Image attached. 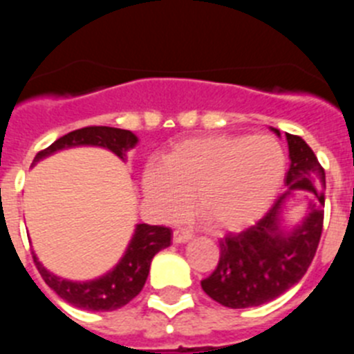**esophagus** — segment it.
I'll return each mask as SVG.
<instances>
[{
    "label": "esophagus",
    "mask_w": 354,
    "mask_h": 354,
    "mask_svg": "<svg viewBox=\"0 0 354 354\" xmlns=\"http://www.w3.org/2000/svg\"><path fill=\"white\" fill-rule=\"evenodd\" d=\"M192 239V232H188L185 229H176L173 232V241L174 243L181 244V243H188V241Z\"/></svg>",
    "instance_id": "34e87169"
}]
</instances>
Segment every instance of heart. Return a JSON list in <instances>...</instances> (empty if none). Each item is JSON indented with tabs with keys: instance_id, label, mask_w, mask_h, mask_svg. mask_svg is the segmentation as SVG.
Returning <instances> with one entry per match:
<instances>
[{
	"instance_id": "heart-1",
	"label": "heart",
	"mask_w": 354,
	"mask_h": 354,
	"mask_svg": "<svg viewBox=\"0 0 354 354\" xmlns=\"http://www.w3.org/2000/svg\"><path fill=\"white\" fill-rule=\"evenodd\" d=\"M286 155L272 136H207L174 145L162 167L143 174L148 199L178 216L194 209L213 229L237 230L259 220L281 188Z\"/></svg>"
}]
</instances>
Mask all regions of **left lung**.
Returning <instances> with one entry per match:
<instances>
[{
	"label": "left lung",
	"instance_id": "1",
	"mask_svg": "<svg viewBox=\"0 0 354 354\" xmlns=\"http://www.w3.org/2000/svg\"><path fill=\"white\" fill-rule=\"evenodd\" d=\"M279 136V131L272 129ZM290 169L288 192L277 197L266 216L239 234L220 241V260L211 276L201 281L204 292L230 309L262 306L302 279L318 250L325 207V169L315 151L300 136L286 134ZM292 189H307L315 196L308 216L295 230L281 229V213Z\"/></svg>",
	"mask_w": 354,
	"mask_h": 354
}]
</instances>
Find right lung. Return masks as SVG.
I'll use <instances>...</instances> for the list:
<instances>
[{"mask_svg":"<svg viewBox=\"0 0 354 354\" xmlns=\"http://www.w3.org/2000/svg\"><path fill=\"white\" fill-rule=\"evenodd\" d=\"M138 143V138L125 129L106 127V125H91L77 129L50 145L45 150L38 151L32 160V166L41 158L55 153L59 150L71 147H101L113 151L117 157L125 158L127 150ZM171 244V229L162 225H136L134 236L127 246V252L122 257L115 269L97 277L94 281H68L55 274L48 272L36 255H32L35 266L47 283L62 300L85 311H115L131 302L143 290L150 272L151 259L160 250Z\"/></svg>","mask_w":354,"mask_h":354,"instance_id":"add662e5","label":"right lung"}]
</instances>
